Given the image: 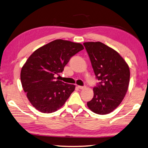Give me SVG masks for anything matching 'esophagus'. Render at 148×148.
<instances>
[{
    "label": "esophagus",
    "instance_id": "obj_1",
    "mask_svg": "<svg viewBox=\"0 0 148 148\" xmlns=\"http://www.w3.org/2000/svg\"><path fill=\"white\" fill-rule=\"evenodd\" d=\"M77 88H79V89H83V88H85V86H77Z\"/></svg>",
    "mask_w": 148,
    "mask_h": 148
}]
</instances>
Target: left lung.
Returning a JSON list of instances; mask_svg holds the SVG:
<instances>
[{
  "label": "left lung",
  "mask_w": 148,
  "mask_h": 148,
  "mask_svg": "<svg viewBox=\"0 0 148 148\" xmlns=\"http://www.w3.org/2000/svg\"><path fill=\"white\" fill-rule=\"evenodd\" d=\"M99 82L87 106L95 113L109 114L124 98L130 83L129 66L116 50L101 42L83 43Z\"/></svg>",
  "instance_id": "left-lung-1"
}]
</instances>
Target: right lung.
Here are the masks:
<instances>
[{"label":"right lung","mask_w":148,"mask_h":148,"mask_svg":"<svg viewBox=\"0 0 148 148\" xmlns=\"http://www.w3.org/2000/svg\"><path fill=\"white\" fill-rule=\"evenodd\" d=\"M84 49L80 43L56 39L39 48L21 69V81L31 104L39 111L60 109L75 90V85L56 79L71 57Z\"/></svg>","instance_id":"1"}]
</instances>
